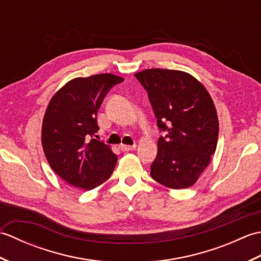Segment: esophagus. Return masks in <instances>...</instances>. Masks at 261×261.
Wrapping results in <instances>:
<instances>
[{
    "label": "esophagus",
    "instance_id": "obj_1",
    "mask_svg": "<svg viewBox=\"0 0 261 261\" xmlns=\"http://www.w3.org/2000/svg\"><path fill=\"white\" fill-rule=\"evenodd\" d=\"M136 145H131V146H129V145H121L120 146V149L122 151H130V150H134V149H136Z\"/></svg>",
    "mask_w": 261,
    "mask_h": 261
}]
</instances>
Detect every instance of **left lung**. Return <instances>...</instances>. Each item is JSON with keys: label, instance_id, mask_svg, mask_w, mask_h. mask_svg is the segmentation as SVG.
Returning <instances> with one entry per match:
<instances>
[{"label": "left lung", "instance_id": "left-lung-1", "mask_svg": "<svg viewBox=\"0 0 261 261\" xmlns=\"http://www.w3.org/2000/svg\"><path fill=\"white\" fill-rule=\"evenodd\" d=\"M135 76L147 91L157 125L166 135L158 139L151 177L174 190L194 185L218 143L219 120L212 97L185 71L153 68Z\"/></svg>", "mask_w": 261, "mask_h": 261}]
</instances>
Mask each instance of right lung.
Returning <instances> with one entry per match:
<instances>
[{
  "label": "right lung",
  "mask_w": 261,
  "mask_h": 261,
  "mask_svg": "<svg viewBox=\"0 0 261 261\" xmlns=\"http://www.w3.org/2000/svg\"><path fill=\"white\" fill-rule=\"evenodd\" d=\"M123 81L113 74L79 77L49 102L42 121V148L51 169L69 185L90 191L112 175L118 156L93 136L105 95Z\"/></svg>",
  "instance_id": "right-lung-1"
}]
</instances>
